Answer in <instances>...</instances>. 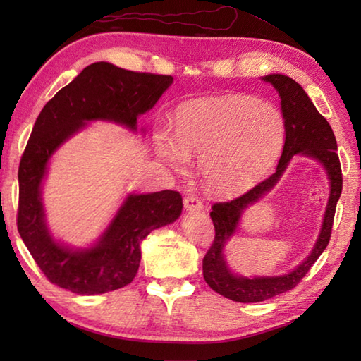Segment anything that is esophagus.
Returning <instances> with one entry per match:
<instances>
[{
	"mask_svg": "<svg viewBox=\"0 0 361 361\" xmlns=\"http://www.w3.org/2000/svg\"><path fill=\"white\" fill-rule=\"evenodd\" d=\"M185 208L189 212H197L203 209V202L197 195H188L185 198Z\"/></svg>",
	"mask_w": 361,
	"mask_h": 361,
	"instance_id": "esophagus-1",
	"label": "esophagus"
}]
</instances>
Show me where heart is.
Masks as SVG:
<instances>
[{
  "label": "heart",
  "instance_id": "heart-1",
  "mask_svg": "<svg viewBox=\"0 0 361 361\" xmlns=\"http://www.w3.org/2000/svg\"><path fill=\"white\" fill-rule=\"evenodd\" d=\"M287 141L278 106L248 94L203 97L176 113L175 135L158 128L155 149L172 169L185 172L200 157L198 172L212 194L233 197L271 171Z\"/></svg>",
  "mask_w": 361,
  "mask_h": 361
}]
</instances>
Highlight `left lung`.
Returning a JSON list of instances; mask_svg holds the SVG:
<instances>
[{
  "instance_id": "left-lung-1",
  "label": "left lung",
  "mask_w": 361,
  "mask_h": 361,
  "mask_svg": "<svg viewBox=\"0 0 361 361\" xmlns=\"http://www.w3.org/2000/svg\"><path fill=\"white\" fill-rule=\"evenodd\" d=\"M262 80L273 85L281 97V110L287 122V141L271 176L239 198L212 206L211 219L216 237L203 259L206 283L219 295L237 302L267 301L298 286L331 240L336 202L343 189L341 166L332 127L318 113L307 93L298 82L283 74H268ZM296 154L318 160L325 167L331 188L320 235L311 255L293 271L279 276H242L231 272L224 259V247L238 227L243 212L269 192Z\"/></svg>"
}]
</instances>
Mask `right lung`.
<instances>
[{
    "label": "right lung",
    "mask_w": 361,
    "mask_h": 361,
    "mask_svg": "<svg viewBox=\"0 0 361 361\" xmlns=\"http://www.w3.org/2000/svg\"><path fill=\"white\" fill-rule=\"evenodd\" d=\"M172 82V75L97 62L60 90L38 114L18 167L17 225L37 265L56 286L78 295L126 287L140 268L141 242L153 229L181 216L183 200L175 190L128 194L97 240L74 248L52 235L42 198L49 161L70 137L93 121L114 122L136 132L137 118L155 106Z\"/></svg>",
    "instance_id": "right-lung-1"
}]
</instances>
